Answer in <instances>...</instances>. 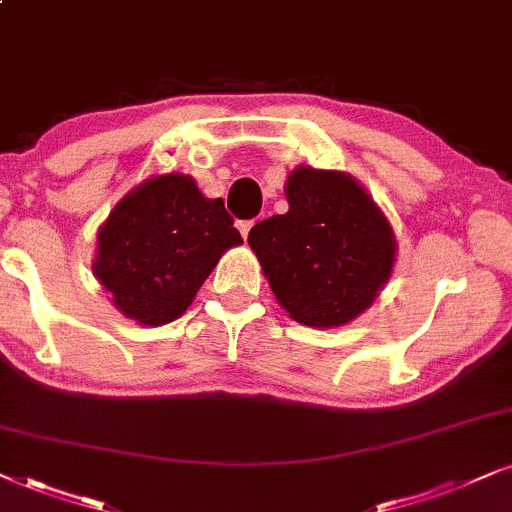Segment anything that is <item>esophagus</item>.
I'll return each mask as SVG.
<instances>
[{"instance_id":"34e87169","label":"esophagus","mask_w":512,"mask_h":512,"mask_svg":"<svg viewBox=\"0 0 512 512\" xmlns=\"http://www.w3.org/2000/svg\"><path fill=\"white\" fill-rule=\"evenodd\" d=\"M252 224H255V219H250V222H238V231H241L243 238H248Z\"/></svg>"}]
</instances>
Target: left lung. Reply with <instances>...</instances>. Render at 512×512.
I'll return each instance as SVG.
<instances>
[{"label":"left lung","instance_id":"left-lung-1","mask_svg":"<svg viewBox=\"0 0 512 512\" xmlns=\"http://www.w3.org/2000/svg\"><path fill=\"white\" fill-rule=\"evenodd\" d=\"M286 215L255 224L248 245L290 319L338 328L364 314L390 281L397 238L385 212L357 179L295 167Z\"/></svg>","mask_w":512,"mask_h":512}]
</instances>
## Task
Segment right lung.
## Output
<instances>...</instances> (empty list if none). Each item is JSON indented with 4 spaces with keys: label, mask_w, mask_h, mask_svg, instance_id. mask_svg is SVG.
<instances>
[{
    "label": "right lung",
    "mask_w": 512,
    "mask_h": 512,
    "mask_svg": "<svg viewBox=\"0 0 512 512\" xmlns=\"http://www.w3.org/2000/svg\"><path fill=\"white\" fill-rule=\"evenodd\" d=\"M241 243L222 198H205L189 174H155L101 224L92 271L122 316L155 328L179 319L219 257Z\"/></svg>",
    "instance_id": "right-lung-1"
}]
</instances>
